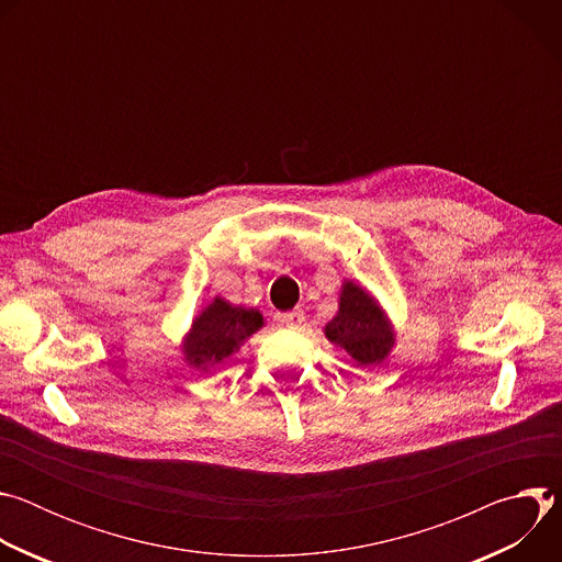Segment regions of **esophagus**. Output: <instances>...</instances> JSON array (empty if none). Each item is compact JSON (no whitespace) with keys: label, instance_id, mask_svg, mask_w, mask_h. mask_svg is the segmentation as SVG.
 Segmentation results:
<instances>
[{"label":"esophagus","instance_id":"obj_1","mask_svg":"<svg viewBox=\"0 0 562 562\" xmlns=\"http://www.w3.org/2000/svg\"><path fill=\"white\" fill-rule=\"evenodd\" d=\"M304 311H300V308H293V311H286L284 315H282V323L289 327V329H297V327H302V323H304Z\"/></svg>","mask_w":562,"mask_h":562}]
</instances>
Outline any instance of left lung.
I'll use <instances>...</instances> for the list:
<instances>
[{"label": "left lung", "instance_id": "left-lung-1", "mask_svg": "<svg viewBox=\"0 0 562 562\" xmlns=\"http://www.w3.org/2000/svg\"><path fill=\"white\" fill-rule=\"evenodd\" d=\"M325 338L345 349L358 367H378L395 347V327L369 289L345 280L338 311L325 325Z\"/></svg>", "mask_w": 562, "mask_h": 562}]
</instances>
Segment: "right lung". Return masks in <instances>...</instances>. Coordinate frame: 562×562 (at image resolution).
I'll list each match as a JSON object with an SVG mask.
<instances>
[{
	"label": "right lung",
	"instance_id": "obj_1",
	"mask_svg": "<svg viewBox=\"0 0 562 562\" xmlns=\"http://www.w3.org/2000/svg\"><path fill=\"white\" fill-rule=\"evenodd\" d=\"M265 327V315L254 306L233 304L213 295L191 319V327L180 342L182 360L198 371H209Z\"/></svg>",
	"mask_w": 562,
	"mask_h": 562
}]
</instances>
